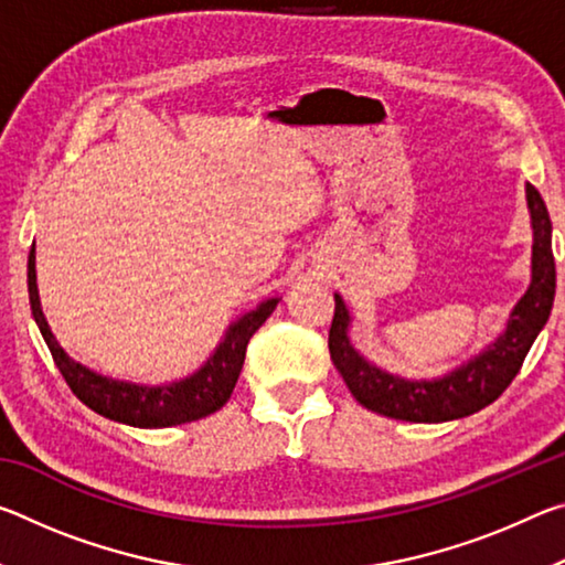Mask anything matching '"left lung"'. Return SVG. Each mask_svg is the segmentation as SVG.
I'll list each match as a JSON object with an SVG mask.
<instances>
[{
  "instance_id": "left-lung-1",
  "label": "left lung",
  "mask_w": 565,
  "mask_h": 565,
  "mask_svg": "<svg viewBox=\"0 0 565 565\" xmlns=\"http://www.w3.org/2000/svg\"><path fill=\"white\" fill-rule=\"evenodd\" d=\"M533 246L531 284L509 313L505 329L491 343L463 361L461 366L434 379H406L376 366L351 343V311L341 294H333L337 309L329 331L333 366L347 381L361 406L381 416L411 420V424H441L471 416L493 404L519 374L525 353L546 327L556 296V262L551 248V216L539 189L525 181Z\"/></svg>"
}]
</instances>
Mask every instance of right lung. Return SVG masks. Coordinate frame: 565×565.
Here are the masks:
<instances>
[{
    "label": "right lung",
    "mask_w": 565,
    "mask_h": 565,
    "mask_svg": "<svg viewBox=\"0 0 565 565\" xmlns=\"http://www.w3.org/2000/svg\"><path fill=\"white\" fill-rule=\"evenodd\" d=\"M26 284H30V303L32 317L40 327L42 337L50 347L54 363L60 366L62 376L82 404H87L99 416L127 424L134 428H167L199 420L222 408L236 386L242 374L248 339L256 329L271 317L281 296L264 299L256 309L242 313V317L228 323L222 341L216 343L202 366L169 384H134V381H119L111 376L97 374V371L74 361L66 353L44 319L40 289H36V252L32 246L30 264H26Z\"/></svg>",
    "instance_id": "add662e5"
}]
</instances>
